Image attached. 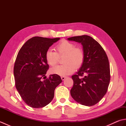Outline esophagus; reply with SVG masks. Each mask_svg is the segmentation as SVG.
<instances>
[{"instance_id":"1","label":"esophagus","mask_w":126,"mask_h":126,"mask_svg":"<svg viewBox=\"0 0 126 126\" xmlns=\"http://www.w3.org/2000/svg\"><path fill=\"white\" fill-rule=\"evenodd\" d=\"M65 78H66V77H65V76H62L61 77V79H62V80H63V81H64Z\"/></svg>"}]
</instances>
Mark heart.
Wrapping results in <instances>:
<instances>
[{"label":"heart","instance_id":"heart-1","mask_svg":"<svg viewBox=\"0 0 126 126\" xmlns=\"http://www.w3.org/2000/svg\"><path fill=\"white\" fill-rule=\"evenodd\" d=\"M57 52L49 49L45 53V59L47 64L53 66L57 64L59 56H65L63 59L64 64L57 65L51 69V73L59 76H65L75 71L76 66L81 67L84 60V51L81 48L76 47L73 43L66 40L61 41L56 46Z\"/></svg>","mask_w":126,"mask_h":126}]
</instances>
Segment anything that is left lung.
<instances>
[{"label": "left lung", "instance_id": "1", "mask_svg": "<svg viewBox=\"0 0 126 126\" xmlns=\"http://www.w3.org/2000/svg\"><path fill=\"white\" fill-rule=\"evenodd\" d=\"M68 40L81 43L84 53L83 63L71 77L74 85L71 95L82 105H95L105 95L110 82L107 56L101 45L89 36L72 37ZM83 76L84 77L81 78Z\"/></svg>", "mask_w": 126, "mask_h": 126}]
</instances>
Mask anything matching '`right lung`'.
Listing matches in <instances>:
<instances>
[{
	"instance_id": "obj_1",
	"label": "right lung",
	"mask_w": 126,
	"mask_h": 126,
	"mask_svg": "<svg viewBox=\"0 0 126 126\" xmlns=\"http://www.w3.org/2000/svg\"><path fill=\"white\" fill-rule=\"evenodd\" d=\"M59 39L34 37L26 42L19 51L13 70L15 85L23 101L31 107L42 108L50 103L54 97L55 88L62 81L56 74L42 79L46 77L49 69L45 53Z\"/></svg>"
}]
</instances>
